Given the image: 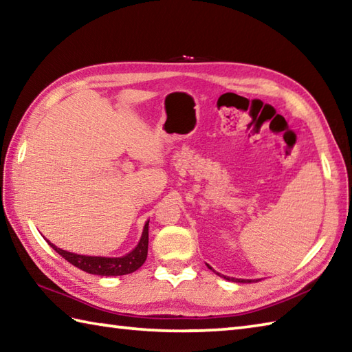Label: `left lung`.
I'll use <instances>...</instances> for the list:
<instances>
[{"label":"left lung","instance_id":"obj_1","mask_svg":"<svg viewBox=\"0 0 352 352\" xmlns=\"http://www.w3.org/2000/svg\"><path fill=\"white\" fill-rule=\"evenodd\" d=\"M208 266V265H207ZM208 267H210V266H208ZM212 269V267H210ZM216 274H218V272H216ZM218 275H221V274H218ZM221 276H223V278H226V280H228V281H234V283H246V281H248V283H251L252 280H241V278H233V276H226V275H221ZM257 281V280H256Z\"/></svg>","mask_w":352,"mask_h":352}]
</instances>
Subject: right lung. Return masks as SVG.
Wrapping results in <instances>:
<instances>
[{"instance_id": "right-lung-1", "label": "right lung", "mask_w": 352, "mask_h": 352, "mask_svg": "<svg viewBox=\"0 0 352 352\" xmlns=\"http://www.w3.org/2000/svg\"><path fill=\"white\" fill-rule=\"evenodd\" d=\"M148 223L146 221L144 227V233H142L140 241L136 248L125 254L122 257H94V256H80V254L68 252L65 250L57 248L56 245H52L50 241H47L51 248L57 251L60 256L68 260L71 265L77 266L81 271L94 275H102V276H116V275H126L134 271L145 263L148 256Z\"/></svg>"}]
</instances>
